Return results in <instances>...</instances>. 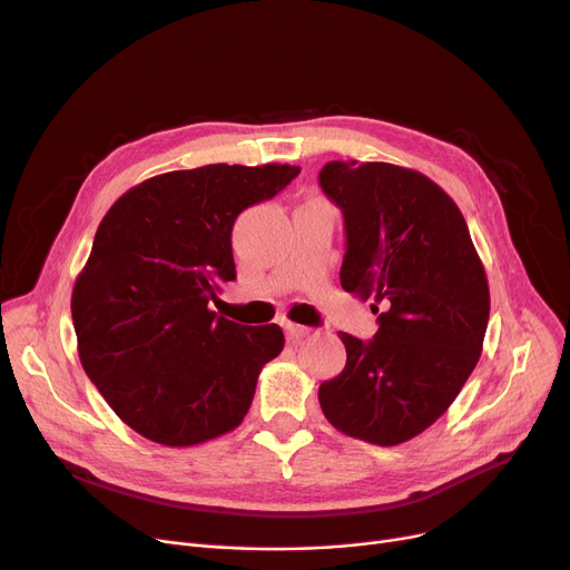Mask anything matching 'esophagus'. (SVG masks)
<instances>
[{"mask_svg": "<svg viewBox=\"0 0 570 570\" xmlns=\"http://www.w3.org/2000/svg\"><path fill=\"white\" fill-rule=\"evenodd\" d=\"M284 327H286V337H288V342H291V344H297V342H301L303 337H307V335H309V327H305V325H297V323H291V321H286V323H284Z\"/></svg>", "mask_w": 570, "mask_h": 570, "instance_id": "obj_1", "label": "esophagus"}]
</instances>
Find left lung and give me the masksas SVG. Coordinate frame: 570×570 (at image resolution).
<instances>
[{
	"instance_id": "obj_1",
	"label": "left lung",
	"mask_w": 570,
	"mask_h": 570,
	"mask_svg": "<svg viewBox=\"0 0 570 570\" xmlns=\"http://www.w3.org/2000/svg\"><path fill=\"white\" fill-rule=\"evenodd\" d=\"M318 183L346 224L342 286L379 314L372 342L342 333L346 365L318 402L342 434L397 445L439 421L481 357L485 267L460 207L428 175L331 161Z\"/></svg>"
}]
</instances>
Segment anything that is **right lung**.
I'll list each match as a JSON object with an SVG mask.
<instances>
[{"instance_id":"1","label":"right lung","mask_w":570,"mask_h":570,"mask_svg":"<svg viewBox=\"0 0 570 570\" xmlns=\"http://www.w3.org/2000/svg\"><path fill=\"white\" fill-rule=\"evenodd\" d=\"M297 173L288 164L170 170L125 191L101 219L71 293L78 357L140 436L187 448L245 421L284 333L233 323L209 303L235 279L237 215Z\"/></svg>"}]
</instances>
